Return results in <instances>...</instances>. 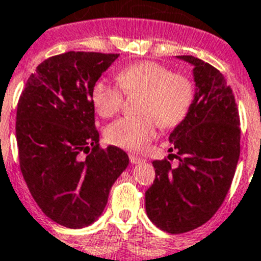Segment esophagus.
I'll return each mask as SVG.
<instances>
[{"label": "esophagus", "mask_w": 261, "mask_h": 261, "mask_svg": "<svg viewBox=\"0 0 261 261\" xmlns=\"http://www.w3.org/2000/svg\"><path fill=\"white\" fill-rule=\"evenodd\" d=\"M130 162L133 164H139L144 162V159L142 156H138V155H130Z\"/></svg>", "instance_id": "obj_1"}]
</instances>
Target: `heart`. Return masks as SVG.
Returning <instances> with one entry per match:
<instances>
[{"label": "heart", "instance_id": "1", "mask_svg": "<svg viewBox=\"0 0 261 261\" xmlns=\"http://www.w3.org/2000/svg\"><path fill=\"white\" fill-rule=\"evenodd\" d=\"M117 81L126 94H142L139 117L115 120L106 128L109 143L138 151L155 137L156 122L162 127L178 124L187 113L194 97V87L185 75L174 74L155 62H139L119 71ZM93 103L100 117H114L122 107L119 87L98 81L93 87Z\"/></svg>", "mask_w": 261, "mask_h": 261}]
</instances>
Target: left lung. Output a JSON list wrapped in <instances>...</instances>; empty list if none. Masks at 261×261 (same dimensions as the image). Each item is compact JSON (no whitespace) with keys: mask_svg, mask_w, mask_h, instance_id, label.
<instances>
[{"mask_svg":"<svg viewBox=\"0 0 261 261\" xmlns=\"http://www.w3.org/2000/svg\"><path fill=\"white\" fill-rule=\"evenodd\" d=\"M194 99L168 137L178 166L154 161L155 180L146 191L151 222L168 233H183L208 222L223 204L240 155V120L231 87L219 70L192 56ZM172 154L168 155V158Z\"/></svg>","mask_w":261,"mask_h":261,"instance_id":"1","label":"left lung"}]
</instances>
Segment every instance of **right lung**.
I'll return each instance as SVG.
<instances>
[{
	"label": "right lung",
	"mask_w": 261,
	"mask_h": 261,
	"mask_svg": "<svg viewBox=\"0 0 261 261\" xmlns=\"http://www.w3.org/2000/svg\"><path fill=\"white\" fill-rule=\"evenodd\" d=\"M119 54L67 51L38 65L17 107L19 166L33 199L53 222L83 228L105 211L128 166L117 146L99 150L93 87ZM92 148L85 160L82 150Z\"/></svg>",
	"instance_id": "obj_1"
}]
</instances>
